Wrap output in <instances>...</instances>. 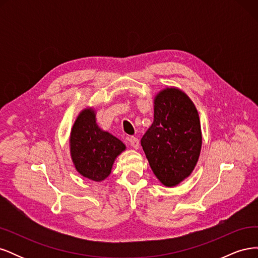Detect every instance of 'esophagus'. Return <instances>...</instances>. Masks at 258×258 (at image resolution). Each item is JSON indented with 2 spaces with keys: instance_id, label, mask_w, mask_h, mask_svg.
Returning a JSON list of instances; mask_svg holds the SVG:
<instances>
[{
  "instance_id": "34e87169",
  "label": "esophagus",
  "mask_w": 258,
  "mask_h": 258,
  "mask_svg": "<svg viewBox=\"0 0 258 258\" xmlns=\"http://www.w3.org/2000/svg\"><path fill=\"white\" fill-rule=\"evenodd\" d=\"M129 142H130V145L135 148V150H139V147H140V142H139V140L137 139V138H135V137H131L130 139H129Z\"/></svg>"
}]
</instances>
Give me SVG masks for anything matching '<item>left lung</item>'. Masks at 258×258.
Masks as SVG:
<instances>
[{"mask_svg":"<svg viewBox=\"0 0 258 258\" xmlns=\"http://www.w3.org/2000/svg\"><path fill=\"white\" fill-rule=\"evenodd\" d=\"M141 145L161 184L174 187L190 176L200 156L202 134L197 108L183 90L171 86L154 97V121Z\"/></svg>","mask_w":258,"mask_h":258,"instance_id":"1","label":"left lung"}]
</instances>
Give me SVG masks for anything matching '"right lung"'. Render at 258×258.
Segmentation results:
<instances>
[{"mask_svg": "<svg viewBox=\"0 0 258 258\" xmlns=\"http://www.w3.org/2000/svg\"><path fill=\"white\" fill-rule=\"evenodd\" d=\"M96 110L87 106L77 115L70 134V155L75 170L93 182L111 174L115 159L126 150L119 139L99 127Z\"/></svg>", "mask_w": 258, "mask_h": 258, "instance_id": "obj_1", "label": "right lung"}]
</instances>
